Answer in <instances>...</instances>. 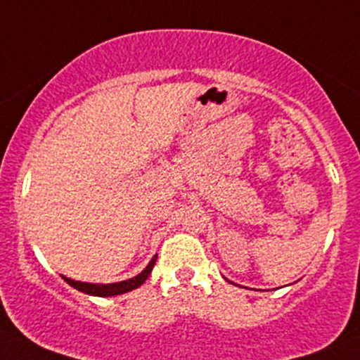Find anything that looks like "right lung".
Segmentation results:
<instances>
[{
  "label": "right lung",
  "mask_w": 360,
  "mask_h": 360,
  "mask_svg": "<svg viewBox=\"0 0 360 360\" xmlns=\"http://www.w3.org/2000/svg\"><path fill=\"white\" fill-rule=\"evenodd\" d=\"M155 261H157V256H153V259L150 261V264H148V266L144 268L139 275L129 278V281L115 282V284H89V282L72 281V278H68V277H63V278L68 282L69 285H71V288L78 289V291H82L85 294H92V296H103V297L118 296V294L129 292V291H132V289H137L139 285H143L144 282H146V278L150 277L151 270H153Z\"/></svg>",
  "instance_id": "obj_1"
}]
</instances>
